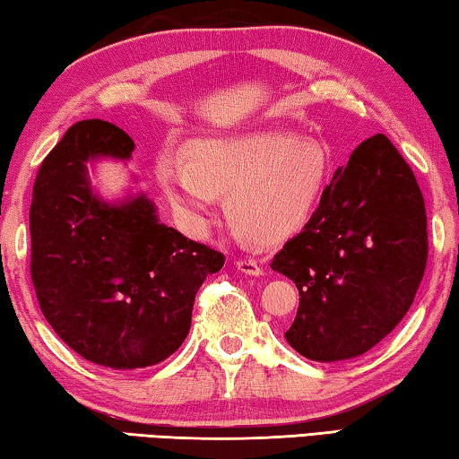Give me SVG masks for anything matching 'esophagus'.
Listing matches in <instances>:
<instances>
[{
	"mask_svg": "<svg viewBox=\"0 0 459 459\" xmlns=\"http://www.w3.org/2000/svg\"><path fill=\"white\" fill-rule=\"evenodd\" d=\"M237 269L240 271V273H245V275H253V277L263 275V267L259 265L257 261H253V259H238L237 261Z\"/></svg>",
	"mask_w": 459,
	"mask_h": 459,
	"instance_id": "1",
	"label": "esophagus"
}]
</instances>
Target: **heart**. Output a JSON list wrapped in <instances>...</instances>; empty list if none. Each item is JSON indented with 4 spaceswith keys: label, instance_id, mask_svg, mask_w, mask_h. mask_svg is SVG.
<instances>
[{
    "label": "heart",
    "instance_id": "obj_1",
    "mask_svg": "<svg viewBox=\"0 0 459 459\" xmlns=\"http://www.w3.org/2000/svg\"><path fill=\"white\" fill-rule=\"evenodd\" d=\"M332 176L328 147L287 131H251L198 137L186 158L168 150L155 178L186 229L212 222L219 196L235 230L259 245H279L304 230L320 206Z\"/></svg>",
    "mask_w": 459,
    "mask_h": 459
}]
</instances>
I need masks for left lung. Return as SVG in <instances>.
Returning <instances> with one entry per match:
<instances>
[{"instance_id": "left-lung-1", "label": "left lung", "mask_w": 459, "mask_h": 459, "mask_svg": "<svg viewBox=\"0 0 459 459\" xmlns=\"http://www.w3.org/2000/svg\"><path fill=\"white\" fill-rule=\"evenodd\" d=\"M425 263L423 194L397 147L372 135L336 169L314 219L271 263L299 291L285 340L316 362L368 352L409 312Z\"/></svg>"}]
</instances>
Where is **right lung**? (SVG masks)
<instances>
[{"label": "right lung", "instance_id": "1", "mask_svg": "<svg viewBox=\"0 0 459 459\" xmlns=\"http://www.w3.org/2000/svg\"><path fill=\"white\" fill-rule=\"evenodd\" d=\"M134 139L79 121L42 161L30 206L32 283L46 322L82 359L153 367L182 346L200 285L224 255L160 222L145 192L105 200L89 161L131 160Z\"/></svg>", "mask_w": 459, "mask_h": 459}]
</instances>
